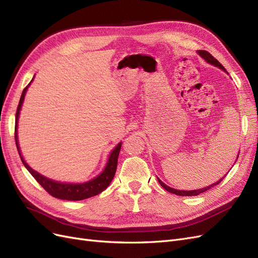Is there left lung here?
Instances as JSON below:
<instances>
[{"label":"left lung","instance_id":"left-lung-1","mask_svg":"<svg viewBox=\"0 0 258 258\" xmlns=\"http://www.w3.org/2000/svg\"><path fill=\"white\" fill-rule=\"evenodd\" d=\"M198 53L200 54L201 58H204L207 62H209L210 64H213V66H215V67H218L220 69L224 70V71H225L226 73H227V71H226V69H225V68L220 63V62H218L210 52H208V51H206V50H198ZM238 157H239V156H238ZM223 178H224V177H223ZM223 178H221L220 181L214 183V184H212V185H210V186H208V187H205V188L197 189V190H177V189L171 188V187L167 186L165 183H162L159 178H158V182H159V184H160L167 191L175 194V195H177V196H197V195H200V194H202V192L207 191L208 189L211 188V187H213V186H215V185H217V184H220V182L222 181Z\"/></svg>","mask_w":258,"mask_h":258}]
</instances>
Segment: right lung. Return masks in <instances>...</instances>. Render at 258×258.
Wrapping results in <instances>:
<instances>
[{
  "label": "right lung",
  "instance_id": "right-lung-1",
  "mask_svg": "<svg viewBox=\"0 0 258 258\" xmlns=\"http://www.w3.org/2000/svg\"><path fill=\"white\" fill-rule=\"evenodd\" d=\"M28 86L25 89H23L22 95L20 97V101H19V104L17 107V112H16V127H15V140H16V146H17L20 159H21L23 165H25V167L28 169L29 172L32 174V176L36 179L37 183L40 184L46 191H47L49 195H51V196L54 198L70 200V201H76V200L87 199V198L96 196V195H98L100 192H102L106 188V187L110 185V183L112 182V179L115 175L116 169H117V159H118V155L120 152L121 142L117 145L114 148V151L111 153L110 158H108V161L106 163L105 169L103 170V172L101 173L99 176H97L96 178H93V179H91V181L86 182L84 184H67V183H59L56 181H52V179L45 177V176L41 175L40 173H37L36 171H34L33 169H31L28 166V163L23 160L22 156L20 154V151H19V145H18V140H17V122H18L20 108H21V105L23 102V99H25V95H26V91L28 89Z\"/></svg>",
  "mask_w": 258,
  "mask_h": 258
}]
</instances>
